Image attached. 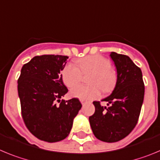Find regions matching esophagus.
I'll return each instance as SVG.
<instances>
[{"mask_svg":"<svg viewBox=\"0 0 160 160\" xmlns=\"http://www.w3.org/2000/svg\"><path fill=\"white\" fill-rule=\"evenodd\" d=\"M80 102H81L82 104H83V103H85V100H80Z\"/></svg>","mask_w":160,"mask_h":160,"instance_id":"obj_1","label":"esophagus"}]
</instances>
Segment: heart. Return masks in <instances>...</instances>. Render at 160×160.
Instances as JSON below:
<instances>
[{
	"mask_svg": "<svg viewBox=\"0 0 160 160\" xmlns=\"http://www.w3.org/2000/svg\"><path fill=\"white\" fill-rule=\"evenodd\" d=\"M78 66L67 64L61 71V79L66 87L73 88L82 79V74L91 73L89 78L91 86H80L72 88L70 95L80 100H95L103 92H111L115 88L117 80L116 72L111 66L107 57L101 55H92L78 60Z\"/></svg>",
	"mask_w": 160,
	"mask_h": 160,
	"instance_id": "heart-1",
	"label": "heart"
}]
</instances>
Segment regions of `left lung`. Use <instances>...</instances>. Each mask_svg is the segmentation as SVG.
Here are the masks:
<instances>
[{"label":"left lung","instance_id":"8db88e82","mask_svg":"<svg viewBox=\"0 0 160 160\" xmlns=\"http://www.w3.org/2000/svg\"><path fill=\"white\" fill-rule=\"evenodd\" d=\"M111 58L117 71V81L112 94L94 101L95 113L89 117L93 134L100 140L114 143L128 136L137 124L144 97L142 72L129 57L112 52Z\"/></svg>","mask_w":160,"mask_h":160}]
</instances>
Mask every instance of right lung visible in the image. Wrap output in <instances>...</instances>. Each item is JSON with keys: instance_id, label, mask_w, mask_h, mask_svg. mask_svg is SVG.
I'll return each mask as SVG.
<instances>
[{"instance_id": "right-lung-1", "label": "right lung", "mask_w": 160, "mask_h": 160, "mask_svg": "<svg viewBox=\"0 0 160 160\" xmlns=\"http://www.w3.org/2000/svg\"><path fill=\"white\" fill-rule=\"evenodd\" d=\"M67 56H37L24 64L17 81L21 115L27 128L41 140L55 143L65 139L82 107L77 98L61 100L68 88L60 72Z\"/></svg>"}]
</instances>
